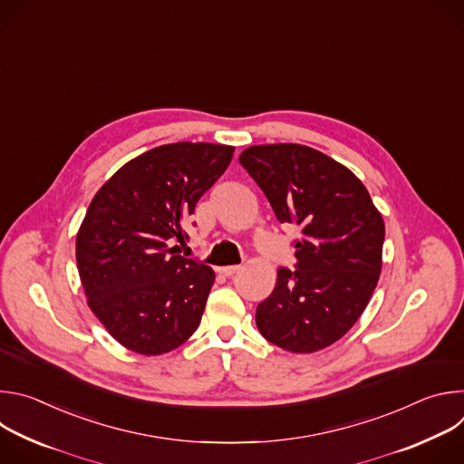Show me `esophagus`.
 <instances>
[{
  "label": "esophagus",
  "mask_w": 464,
  "mask_h": 464,
  "mask_svg": "<svg viewBox=\"0 0 464 464\" xmlns=\"http://www.w3.org/2000/svg\"><path fill=\"white\" fill-rule=\"evenodd\" d=\"M238 270H240V266H238V264H235V266H224V268H220V274L226 276V277H231V276H235Z\"/></svg>",
  "instance_id": "esophagus-1"
}]
</instances>
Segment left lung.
<instances>
[{
  "label": "left lung",
  "mask_w": 464,
  "mask_h": 464,
  "mask_svg": "<svg viewBox=\"0 0 464 464\" xmlns=\"http://www.w3.org/2000/svg\"><path fill=\"white\" fill-rule=\"evenodd\" d=\"M240 165L266 194L281 224L301 227L295 270L277 285L255 321L270 343L315 353L338 342L365 310L380 272L385 226L365 185L342 163L304 145L246 149Z\"/></svg>",
  "instance_id": "obj_1"
}]
</instances>
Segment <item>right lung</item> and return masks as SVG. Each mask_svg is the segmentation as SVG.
<instances>
[{
	"instance_id": "right-lung-1",
	"label": "right lung",
	"mask_w": 464,
	"mask_h": 464,
	"mask_svg": "<svg viewBox=\"0 0 464 464\" xmlns=\"http://www.w3.org/2000/svg\"><path fill=\"white\" fill-rule=\"evenodd\" d=\"M235 149L156 147L122 165L93 196L77 233V266L92 312L126 349L158 356L200 324L215 272L169 247L226 172Z\"/></svg>"
}]
</instances>
